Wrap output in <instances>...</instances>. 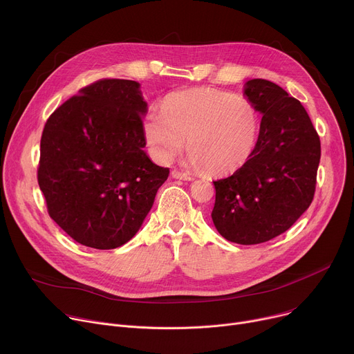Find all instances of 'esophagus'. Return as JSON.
I'll list each match as a JSON object with an SVG mask.
<instances>
[{
    "mask_svg": "<svg viewBox=\"0 0 354 354\" xmlns=\"http://www.w3.org/2000/svg\"><path fill=\"white\" fill-rule=\"evenodd\" d=\"M171 175H172L175 179H182V180H192V179H193L189 174L182 172V171H178V169H174V171L171 172Z\"/></svg>",
    "mask_w": 354,
    "mask_h": 354,
    "instance_id": "34e87169",
    "label": "esophagus"
}]
</instances>
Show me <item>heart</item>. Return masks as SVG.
<instances>
[{"label":"heart","mask_w":354,"mask_h":354,"mask_svg":"<svg viewBox=\"0 0 354 354\" xmlns=\"http://www.w3.org/2000/svg\"><path fill=\"white\" fill-rule=\"evenodd\" d=\"M255 105L242 96L214 88H196L169 95L161 113L144 122V136L157 160L167 162L189 137L190 161L210 174L239 169L250 157L259 134Z\"/></svg>","instance_id":"obj_1"}]
</instances>
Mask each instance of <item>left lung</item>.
Masks as SVG:
<instances>
[{
  "instance_id": "left-lung-1",
  "label": "left lung",
  "mask_w": 354,
  "mask_h": 354,
  "mask_svg": "<svg viewBox=\"0 0 354 354\" xmlns=\"http://www.w3.org/2000/svg\"><path fill=\"white\" fill-rule=\"evenodd\" d=\"M243 93L262 113L259 137L239 169L213 182L212 218L225 239L255 245L287 231L313 203L321 141L304 106L281 86L257 78Z\"/></svg>"
}]
</instances>
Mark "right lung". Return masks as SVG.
<instances>
[{"label":"right lung","instance_id":"obj_1","mask_svg":"<svg viewBox=\"0 0 354 354\" xmlns=\"http://www.w3.org/2000/svg\"><path fill=\"white\" fill-rule=\"evenodd\" d=\"M140 84L105 78L47 119L37 182L47 213L74 241L115 249L140 230L169 175L144 153Z\"/></svg>","mask_w":354,"mask_h":354}]
</instances>
